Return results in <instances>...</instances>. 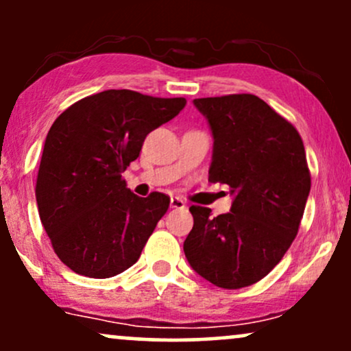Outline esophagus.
Returning <instances> with one entry per match:
<instances>
[{
	"label": "esophagus",
	"mask_w": 351,
	"mask_h": 351,
	"mask_svg": "<svg viewBox=\"0 0 351 351\" xmlns=\"http://www.w3.org/2000/svg\"><path fill=\"white\" fill-rule=\"evenodd\" d=\"M170 206L175 208V209H183L186 204H184V201L180 198V196H171L170 198Z\"/></svg>",
	"instance_id": "1"
}]
</instances>
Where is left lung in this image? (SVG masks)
Returning <instances> with one entry per match:
<instances>
[{
  "mask_svg": "<svg viewBox=\"0 0 351 351\" xmlns=\"http://www.w3.org/2000/svg\"><path fill=\"white\" fill-rule=\"evenodd\" d=\"M215 136L211 183L234 195L231 211L191 206L183 249L189 265L221 289L264 279L295 239L310 193V170L297 128L252 94L195 99Z\"/></svg>",
  "mask_w": 351,
  "mask_h": 351,
  "instance_id": "obj_1",
  "label": "left lung"
}]
</instances>
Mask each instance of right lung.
Returning a JSON list of instances; mask_svg holds the SVG:
<instances>
[{
    "label": "right lung",
    "mask_w": 351,
    "mask_h": 351,
    "mask_svg": "<svg viewBox=\"0 0 351 351\" xmlns=\"http://www.w3.org/2000/svg\"><path fill=\"white\" fill-rule=\"evenodd\" d=\"M186 106L135 90H104L72 104L52 123L36 180L39 217L71 271L107 279L138 261L170 206L153 191L140 198L122 173L147 135Z\"/></svg>",
    "instance_id": "1"
}]
</instances>
